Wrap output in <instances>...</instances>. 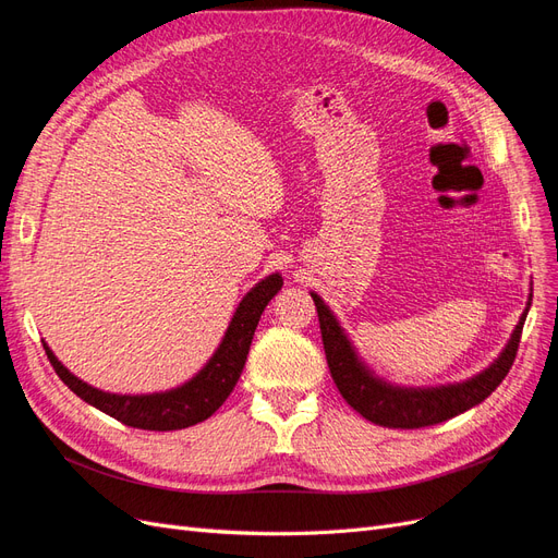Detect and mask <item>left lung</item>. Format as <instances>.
<instances>
[{
    "mask_svg": "<svg viewBox=\"0 0 558 558\" xmlns=\"http://www.w3.org/2000/svg\"><path fill=\"white\" fill-rule=\"evenodd\" d=\"M312 298L316 305L320 337H324L326 359L337 391L342 393V398L359 414L386 428H426L442 424V421L463 414L465 410L475 408V404L492 396L498 384L505 379V375L510 373V367L517 359L523 320H526L529 314V310L523 312L519 326L512 332V340L500 353V359L475 379L456 386L426 388V391H404V388L386 386L367 373L359 363L356 353H353L342 328L337 326L330 310L320 302L318 295L312 293Z\"/></svg>",
    "mask_w": 558,
    "mask_h": 558,
    "instance_id": "8db88e82",
    "label": "left lung"
}]
</instances>
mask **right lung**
Returning a JSON list of instances; mask_svg holds the SVG:
<instances>
[{
  "instance_id": "right-lung-1",
  "label": "right lung",
  "mask_w": 558,
  "mask_h": 558,
  "mask_svg": "<svg viewBox=\"0 0 558 558\" xmlns=\"http://www.w3.org/2000/svg\"><path fill=\"white\" fill-rule=\"evenodd\" d=\"M281 283L283 281L279 275L267 277L240 302V307L234 312L230 328L223 337L221 347L214 353V359L205 365V369H202L197 377H193L181 388H174V391L154 396L105 393L76 379L70 369L53 356V351L48 347H44L46 356L50 365H53L58 377L70 386L81 400H86L93 408L102 410L116 421H121V424L142 430L189 428L199 424V421L209 418L232 393V388L238 384L244 369L248 347L253 340V332H256L260 314L267 307V302L281 291Z\"/></svg>"
}]
</instances>
